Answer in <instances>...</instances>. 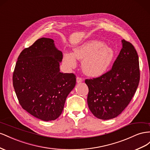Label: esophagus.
Returning a JSON list of instances; mask_svg holds the SVG:
<instances>
[{
  "label": "esophagus",
  "instance_id": "1",
  "mask_svg": "<svg viewBox=\"0 0 150 150\" xmlns=\"http://www.w3.org/2000/svg\"><path fill=\"white\" fill-rule=\"evenodd\" d=\"M82 81H83L82 78L80 77V76H77V77H76V82L77 83H81Z\"/></svg>",
  "mask_w": 150,
  "mask_h": 150
}]
</instances>
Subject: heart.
Listing matches in <instances>:
<instances>
[{"label":"heart","mask_w":150,"mask_h":150,"mask_svg":"<svg viewBox=\"0 0 150 150\" xmlns=\"http://www.w3.org/2000/svg\"><path fill=\"white\" fill-rule=\"evenodd\" d=\"M114 56L113 50L99 41L92 40L74 49V53L64 54V62L68 67L74 68L76 59L82 60L83 71L88 76L96 77L104 74L108 70Z\"/></svg>","instance_id":"heart-1"}]
</instances>
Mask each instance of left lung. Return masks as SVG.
Returning <instances> with one entry per match:
<instances>
[{
    "label": "left lung",
    "instance_id": "obj_1",
    "mask_svg": "<svg viewBox=\"0 0 150 150\" xmlns=\"http://www.w3.org/2000/svg\"><path fill=\"white\" fill-rule=\"evenodd\" d=\"M112 68L97 78L85 79L88 87L87 103L97 118L117 117L129 104L140 79L139 58L134 46L125 39Z\"/></svg>",
    "mask_w": 150,
    "mask_h": 150
}]
</instances>
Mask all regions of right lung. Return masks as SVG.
Returning a JSON list of instances; mask_svg holds the SVG:
<instances>
[{"mask_svg":"<svg viewBox=\"0 0 150 150\" xmlns=\"http://www.w3.org/2000/svg\"><path fill=\"white\" fill-rule=\"evenodd\" d=\"M62 59L54 41L42 38L21 51L16 62L12 82L19 104L41 120L53 121L61 115L76 84L74 74L59 71Z\"/></svg>","mask_w":150,"mask_h":150,"instance_id":"1","label":"right lung"}]
</instances>
